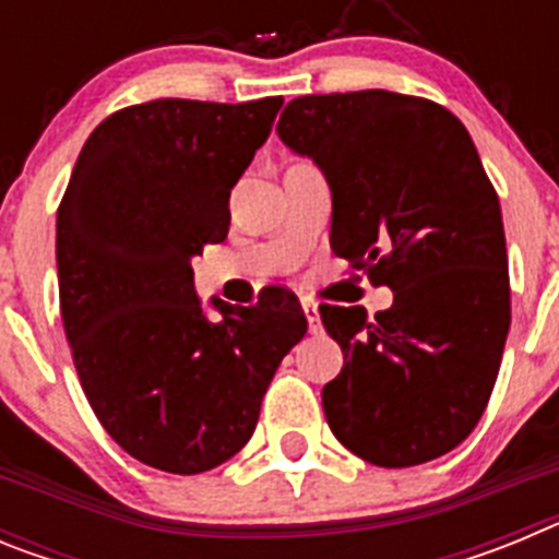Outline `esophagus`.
<instances>
[{"label":"esophagus","instance_id":"obj_1","mask_svg":"<svg viewBox=\"0 0 559 559\" xmlns=\"http://www.w3.org/2000/svg\"><path fill=\"white\" fill-rule=\"evenodd\" d=\"M302 310H305V319H308L310 333H319V330H322V319H319V305H316L313 299H302Z\"/></svg>","mask_w":559,"mask_h":559}]
</instances>
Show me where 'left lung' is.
<instances>
[{"label":"left lung","mask_w":559,"mask_h":559,"mask_svg":"<svg viewBox=\"0 0 559 559\" xmlns=\"http://www.w3.org/2000/svg\"><path fill=\"white\" fill-rule=\"evenodd\" d=\"M280 140L333 192L330 246L389 310L322 305L344 369L322 389L330 431L378 467L431 462L481 419L510 333L501 204L448 108L383 88L285 106Z\"/></svg>","instance_id":"obj_1"}]
</instances>
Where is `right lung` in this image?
<instances>
[{
	"label": "right lung",
	"mask_w": 559,
	"mask_h": 559,
	"mask_svg": "<svg viewBox=\"0 0 559 559\" xmlns=\"http://www.w3.org/2000/svg\"><path fill=\"white\" fill-rule=\"evenodd\" d=\"M283 97L151 100L92 131L58 206L61 319L100 426L133 459L192 476L254 433L276 367L308 333L285 288L251 308L195 294L190 260L229 231V195Z\"/></svg>",
	"instance_id": "add662e5"
}]
</instances>
